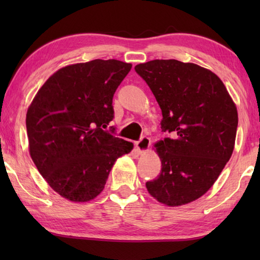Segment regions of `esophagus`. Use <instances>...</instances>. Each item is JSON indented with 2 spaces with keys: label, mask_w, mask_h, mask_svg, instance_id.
<instances>
[{
  "label": "esophagus",
  "mask_w": 260,
  "mask_h": 260,
  "mask_svg": "<svg viewBox=\"0 0 260 260\" xmlns=\"http://www.w3.org/2000/svg\"><path fill=\"white\" fill-rule=\"evenodd\" d=\"M150 145H151V140L148 139L147 136H143L142 139L139 142H136L135 144L137 151H139L141 154L146 153L148 151V148H150Z\"/></svg>",
  "instance_id": "1"
}]
</instances>
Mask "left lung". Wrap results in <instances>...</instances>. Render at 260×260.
I'll list each match as a JSON object with an SVG mask.
<instances>
[{
    "label": "left lung",
    "mask_w": 260,
    "mask_h": 260,
    "mask_svg": "<svg viewBox=\"0 0 260 260\" xmlns=\"http://www.w3.org/2000/svg\"><path fill=\"white\" fill-rule=\"evenodd\" d=\"M135 71L162 110V131L172 134L154 144L162 169L146 189L165 206L190 203L207 193L231 157L236 104L221 79L196 63L157 59Z\"/></svg>",
    "instance_id": "obj_1"
}]
</instances>
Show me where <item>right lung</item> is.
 I'll list each match as a JSON object with an SVG mask.
<instances>
[{
  "label": "right lung",
  "instance_id": "1",
  "mask_svg": "<svg viewBox=\"0 0 260 260\" xmlns=\"http://www.w3.org/2000/svg\"><path fill=\"white\" fill-rule=\"evenodd\" d=\"M131 69L115 59L66 66L27 108L32 161L51 189L71 202L101 194L116 159L133 150V143L106 131L114 118L113 96Z\"/></svg>",
  "mask_w": 260,
  "mask_h": 260
}]
</instances>
